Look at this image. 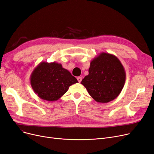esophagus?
<instances>
[{
	"label": "esophagus",
	"mask_w": 154,
	"mask_h": 154,
	"mask_svg": "<svg viewBox=\"0 0 154 154\" xmlns=\"http://www.w3.org/2000/svg\"><path fill=\"white\" fill-rule=\"evenodd\" d=\"M82 77H77V81H78V82H81V81H82Z\"/></svg>",
	"instance_id": "34e87169"
}]
</instances>
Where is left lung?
<instances>
[{
  "label": "left lung",
  "instance_id": "8db88e82",
  "mask_svg": "<svg viewBox=\"0 0 154 154\" xmlns=\"http://www.w3.org/2000/svg\"><path fill=\"white\" fill-rule=\"evenodd\" d=\"M126 80L122 63L114 55L102 52L90 63L89 74L81 84L97 103H107L121 93Z\"/></svg>",
  "mask_w": 154,
  "mask_h": 154
}]
</instances>
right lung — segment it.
<instances>
[{
	"label": "right lung",
	"instance_id": "1",
	"mask_svg": "<svg viewBox=\"0 0 154 154\" xmlns=\"http://www.w3.org/2000/svg\"><path fill=\"white\" fill-rule=\"evenodd\" d=\"M77 79L55 62H42L32 72L30 83L36 94L48 101H55L68 91L69 87L77 83Z\"/></svg>",
	"mask_w": 154,
	"mask_h": 154
}]
</instances>
